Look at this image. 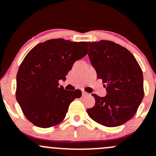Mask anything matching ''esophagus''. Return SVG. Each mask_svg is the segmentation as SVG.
<instances>
[{
    "instance_id": "34e87169",
    "label": "esophagus",
    "mask_w": 156,
    "mask_h": 156,
    "mask_svg": "<svg viewBox=\"0 0 156 156\" xmlns=\"http://www.w3.org/2000/svg\"><path fill=\"white\" fill-rule=\"evenodd\" d=\"M87 95H88V93H87V92H85V91H82V96H87Z\"/></svg>"
}]
</instances>
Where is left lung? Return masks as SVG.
<instances>
[{"label": "left lung", "mask_w": 156, "mask_h": 156, "mask_svg": "<svg viewBox=\"0 0 156 156\" xmlns=\"http://www.w3.org/2000/svg\"><path fill=\"white\" fill-rule=\"evenodd\" d=\"M88 48L91 65L107 91L105 97L92 94L96 103L87 110L88 115L108 127L122 125L133 117L143 100L141 69L129 50L114 42H89Z\"/></svg>", "instance_id": "obj_1"}]
</instances>
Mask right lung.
<instances>
[{
	"instance_id": "right-lung-1",
	"label": "right lung",
	"mask_w": 156,
	"mask_h": 156,
	"mask_svg": "<svg viewBox=\"0 0 156 156\" xmlns=\"http://www.w3.org/2000/svg\"><path fill=\"white\" fill-rule=\"evenodd\" d=\"M87 54V42L54 39L41 42L30 51L16 76V100L24 116L34 125L48 128L60 123L70 103L81 91L65 90L59 81L76 60Z\"/></svg>"
}]
</instances>
